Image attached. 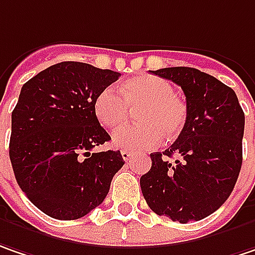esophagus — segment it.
I'll list each match as a JSON object with an SVG mask.
<instances>
[{"label":"esophagus","instance_id":"obj_1","mask_svg":"<svg viewBox=\"0 0 255 255\" xmlns=\"http://www.w3.org/2000/svg\"><path fill=\"white\" fill-rule=\"evenodd\" d=\"M121 157H123L124 161H129V160H131V153L127 151V150H123V151H121Z\"/></svg>","mask_w":255,"mask_h":255}]
</instances>
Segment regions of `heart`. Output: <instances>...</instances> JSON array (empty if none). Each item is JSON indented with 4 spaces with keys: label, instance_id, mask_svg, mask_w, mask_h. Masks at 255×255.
Wrapping results in <instances>:
<instances>
[{
    "label": "heart",
    "instance_id": "heart-1",
    "mask_svg": "<svg viewBox=\"0 0 255 255\" xmlns=\"http://www.w3.org/2000/svg\"><path fill=\"white\" fill-rule=\"evenodd\" d=\"M137 126L120 128L113 134V144L123 150H145L176 140L187 123L186 102L176 95L173 85L153 75L131 78L121 85V95L102 89L94 102V113L105 128L127 123L129 111H135Z\"/></svg>",
    "mask_w": 255,
    "mask_h": 255
}]
</instances>
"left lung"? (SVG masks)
<instances>
[{
  "instance_id": "8db88e82",
  "label": "left lung",
  "mask_w": 255,
  "mask_h": 255,
  "mask_svg": "<svg viewBox=\"0 0 255 255\" xmlns=\"http://www.w3.org/2000/svg\"><path fill=\"white\" fill-rule=\"evenodd\" d=\"M154 73L183 89L187 123L170 148L150 154L151 169L140 179L142 196L157 215L180 224L201 221L237 183L246 117L235 92L208 73L183 66Z\"/></svg>"
}]
</instances>
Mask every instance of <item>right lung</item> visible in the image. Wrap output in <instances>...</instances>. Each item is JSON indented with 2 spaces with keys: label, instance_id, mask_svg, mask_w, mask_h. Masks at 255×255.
<instances>
[{
  "label": "right lung",
  "instance_id": "obj_1",
  "mask_svg": "<svg viewBox=\"0 0 255 255\" xmlns=\"http://www.w3.org/2000/svg\"><path fill=\"white\" fill-rule=\"evenodd\" d=\"M121 73L81 62L41 70L21 88L11 114L9 160L30 202L56 219H78L104 202L120 151L91 150L110 134L94 113L98 94Z\"/></svg>",
  "mask_w": 255,
  "mask_h": 255
}]
</instances>
